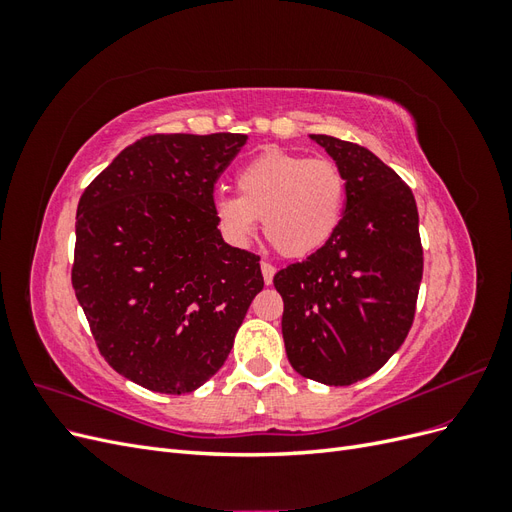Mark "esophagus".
Returning <instances> with one entry per match:
<instances>
[{
    "instance_id": "obj_1",
    "label": "esophagus",
    "mask_w": 512,
    "mask_h": 512,
    "mask_svg": "<svg viewBox=\"0 0 512 512\" xmlns=\"http://www.w3.org/2000/svg\"><path fill=\"white\" fill-rule=\"evenodd\" d=\"M260 271H262V277H265V284H273V275H275V267L269 265V262H262L260 265Z\"/></svg>"
}]
</instances>
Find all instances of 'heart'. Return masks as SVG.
Listing matches in <instances>:
<instances>
[{
	"mask_svg": "<svg viewBox=\"0 0 512 512\" xmlns=\"http://www.w3.org/2000/svg\"><path fill=\"white\" fill-rule=\"evenodd\" d=\"M239 194H218L213 215L222 235L239 247L262 228L277 252L303 258L335 235L346 205L342 168L286 149L258 153L237 173Z\"/></svg>",
	"mask_w": 512,
	"mask_h": 512,
	"instance_id": "obj_1",
	"label": "heart"
}]
</instances>
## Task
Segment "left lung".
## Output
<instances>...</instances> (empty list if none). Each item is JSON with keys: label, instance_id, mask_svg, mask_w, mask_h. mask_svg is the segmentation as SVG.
Wrapping results in <instances>:
<instances>
[{"label": "left lung", "instance_id": "8db88e82", "mask_svg": "<svg viewBox=\"0 0 512 512\" xmlns=\"http://www.w3.org/2000/svg\"><path fill=\"white\" fill-rule=\"evenodd\" d=\"M346 179L335 235L307 260L277 271L288 361L322 384L359 382L391 359L412 327L423 247L412 190L369 149L309 134Z\"/></svg>", "mask_w": 512, "mask_h": 512}]
</instances>
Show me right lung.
<instances>
[{
    "instance_id": "1",
    "label": "right lung",
    "mask_w": 512,
    "mask_h": 512,
    "mask_svg": "<svg viewBox=\"0 0 512 512\" xmlns=\"http://www.w3.org/2000/svg\"><path fill=\"white\" fill-rule=\"evenodd\" d=\"M245 134H151L89 183L72 286L117 374L192 393L218 371L256 294L260 258L222 239L213 183Z\"/></svg>"
}]
</instances>
